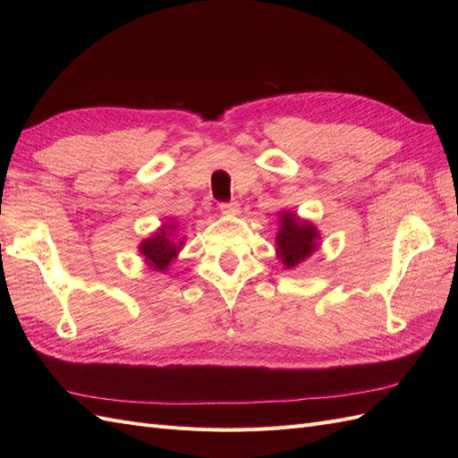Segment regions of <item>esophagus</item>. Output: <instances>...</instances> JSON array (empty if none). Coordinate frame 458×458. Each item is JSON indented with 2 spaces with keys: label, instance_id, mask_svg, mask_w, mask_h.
<instances>
[{
  "label": "esophagus",
  "instance_id": "obj_1",
  "mask_svg": "<svg viewBox=\"0 0 458 458\" xmlns=\"http://www.w3.org/2000/svg\"><path fill=\"white\" fill-rule=\"evenodd\" d=\"M219 212L225 214V216H237L241 212V204L237 200H231V202H221L219 204Z\"/></svg>",
  "mask_w": 458,
  "mask_h": 458
}]
</instances>
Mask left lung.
<instances>
[{"mask_svg": "<svg viewBox=\"0 0 458 458\" xmlns=\"http://www.w3.org/2000/svg\"><path fill=\"white\" fill-rule=\"evenodd\" d=\"M317 231L311 224H301L294 214H281V231L276 234L281 259L286 267H294L310 258L317 248Z\"/></svg>", "mask_w": 458, "mask_h": 458, "instance_id": "8db88e82", "label": "left lung"}]
</instances>
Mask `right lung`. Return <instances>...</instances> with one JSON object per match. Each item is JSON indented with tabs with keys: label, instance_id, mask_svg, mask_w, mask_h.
<instances>
[{
	"label": "right lung",
	"instance_id": "add662e5",
	"mask_svg": "<svg viewBox=\"0 0 458 458\" xmlns=\"http://www.w3.org/2000/svg\"><path fill=\"white\" fill-rule=\"evenodd\" d=\"M170 229H174V225H168V227H162L155 237L147 239L143 244H141V254L145 256V261L148 263L150 267H155V271H164L165 267L170 266V261L175 258L177 250L182 248L183 242L175 244L172 239H170Z\"/></svg>",
	"mask_w": 458,
	"mask_h": 458
}]
</instances>
